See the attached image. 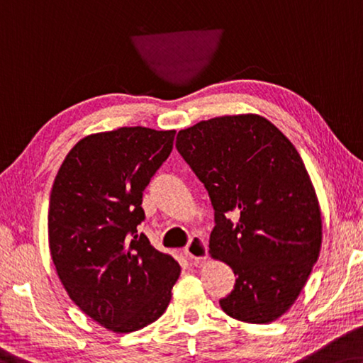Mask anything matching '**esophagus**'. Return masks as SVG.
<instances>
[{"label": "esophagus", "instance_id": "esophagus-1", "mask_svg": "<svg viewBox=\"0 0 363 363\" xmlns=\"http://www.w3.org/2000/svg\"><path fill=\"white\" fill-rule=\"evenodd\" d=\"M184 252H186V255L189 258H192L195 262H203L206 260V255H208L206 254V242L202 238H199V235H195V238L191 239V242L186 245Z\"/></svg>", "mask_w": 363, "mask_h": 363}]
</instances>
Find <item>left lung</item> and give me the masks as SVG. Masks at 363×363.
<instances>
[{"instance_id": "obj_1", "label": "left lung", "mask_w": 363, "mask_h": 363, "mask_svg": "<svg viewBox=\"0 0 363 363\" xmlns=\"http://www.w3.org/2000/svg\"><path fill=\"white\" fill-rule=\"evenodd\" d=\"M176 148L215 210L210 254L235 274L231 294L220 301L224 313L257 325L278 320L321 249L320 203L301 155L258 114L200 121L179 130Z\"/></svg>"}]
</instances>
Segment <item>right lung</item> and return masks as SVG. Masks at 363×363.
<instances>
[{
	"label": "right lung",
	"instance_id": "obj_1",
	"mask_svg": "<svg viewBox=\"0 0 363 363\" xmlns=\"http://www.w3.org/2000/svg\"><path fill=\"white\" fill-rule=\"evenodd\" d=\"M176 130L119 128L79 140L50 195L48 240L56 273L72 302L114 333L158 320L181 274L137 226L142 195L169 157Z\"/></svg>",
	"mask_w": 363,
	"mask_h": 363
}]
</instances>
